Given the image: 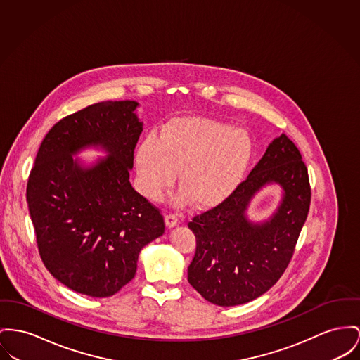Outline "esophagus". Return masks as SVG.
Returning a JSON list of instances; mask_svg holds the SVG:
<instances>
[{"label":"esophagus","instance_id":"esophagus-1","mask_svg":"<svg viewBox=\"0 0 360 360\" xmlns=\"http://www.w3.org/2000/svg\"><path fill=\"white\" fill-rule=\"evenodd\" d=\"M180 224V221H179V218L174 216V214H167L165 216V225L168 226L169 229L170 228H174L176 225H179Z\"/></svg>","mask_w":360,"mask_h":360}]
</instances>
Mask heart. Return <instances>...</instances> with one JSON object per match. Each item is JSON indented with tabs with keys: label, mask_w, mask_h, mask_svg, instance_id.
I'll return each instance as SVG.
<instances>
[{
	"label": "heart",
	"mask_w": 360,
	"mask_h": 360,
	"mask_svg": "<svg viewBox=\"0 0 360 360\" xmlns=\"http://www.w3.org/2000/svg\"><path fill=\"white\" fill-rule=\"evenodd\" d=\"M252 160L254 142L245 129L206 117L170 121L158 142L147 138L136 150L146 196L161 199L180 172L183 191L176 203L192 199L198 207H213L229 198L244 181Z\"/></svg>",
	"instance_id": "obj_1"
}]
</instances>
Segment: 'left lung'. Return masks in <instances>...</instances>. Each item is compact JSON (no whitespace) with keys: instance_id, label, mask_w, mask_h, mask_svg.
I'll return each instance as SVG.
<instances>
[{"instance_id":"8db88e82","label":"left lung","mask_w":360,"mask_h":360,"mask_svg":"<svg viewBox=\"0 0 360 360\" xmlns=\"http://www.w3.org/2000/svg\"><path fill=\"white\" fill-rule=\"evenodd\" d=\"M267 185L282 190L279 206L267 219L252 220L248 207ZM310 200L307 168L297 147L283 134L267 146L236 191L188 224L196 238L188 283L207 302L222 307L264 295L287 269Z\"/></svg>"}]
</instances>
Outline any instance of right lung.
Instances as JSON below:
<instances>
[{
    "label": "right lung",
    "instance_id": "obj_1",
    "mask_svg": "<svg viewBox=\"0 0 360 360\" xmlns=\"http://www.w3.org/2000/svg\"><path fill=\"white\" fill-rule=\"evenodd\" d=\"M138 108L136 101L98 102L58 121L27 183L44 264L61 284L91 297L128 284L142 248L165 232L158 209L129 183L143 131ZM87 148L107 155L86 163L75 155Z\"/></svg>",
    "mask_w": 360,
    "mask_h": 360
}]
</instances>
